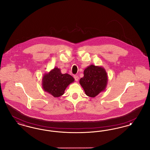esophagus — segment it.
<instances>
[{"label":"esophagus","mask_w":150,"mask_h":150,"mask_svg":"<svg viewBox=\"0 0 150 150\" xmlns=\"http://www.w3.org/2000/svg\"><path fill=\"white\" fill-rule=\"evenodd\" d=\"M74 79H75V81H78L79 80V77L78 76H77V75H74Z\"/></svg>","instance_id":"obj_1"}]
</instances>
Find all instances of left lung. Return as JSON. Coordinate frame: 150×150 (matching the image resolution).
<instances>
[{"label": "left lung", "instance_id": "8db88e82", "mask_svg": "<svg viewBox=\"0 0 150 150\" xmlns=\"http://www.w3.org/2000/svg\"><path fill=\"white\" fill-rule=\"evenodd\" d=\"M108 82V76L102 66L91 64L84 71V76L80 79V84L86 95L95 97L105 91Z\"/></svg>", "mask_w": 150, "mask_h": 150}]
</instances>
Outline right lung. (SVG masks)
<instances>
[{
  "instance_id": "right-lung-1",
  "label": "right lung",
  "mask_w": 150,
  "mask_h": 150,
  "mask_svg": "<svg viewBox=\"0 0 150 150\" xmlns=\"http://www.w3.org/2000/svg\"><path fill=\"white\" fill-rule=\"evenodd\" d=\"M74 80L70 75L62 74L60 69L56 67L49 72L44 74L42 87L45 92L54 97H59L64 94L66 88Z\"/></svg>"
}]
</instances>
